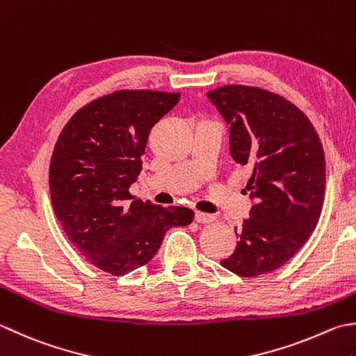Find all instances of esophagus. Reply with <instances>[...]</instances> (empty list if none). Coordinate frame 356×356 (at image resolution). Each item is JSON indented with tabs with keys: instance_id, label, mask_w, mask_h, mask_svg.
Segmentation results:
<instances>
[{
	"instance_id": "obj_1",
	"label": "esophagus",
	"mask_w": 356,
	"mask_h": 356,
	"mask_svg": "<svg viewBox=\"0 0 356 356\" xmlns=\"http://www.w3.org/2000/svg\"><path fill=\"white\" fill-rule=\"evenodd\" d=\"M194 219H196L197 224H211V222L216 220V216L208 214V213H202V211H196V214H194Z\"/></svg>"
}]
</instances>
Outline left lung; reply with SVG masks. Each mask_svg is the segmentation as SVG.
<instances>
[{
  "instance_id": "obj_1",
  "label": "left lung",
  "mask_w": 356,
  "mask_h": 356,
  "mask_svg": "<svg viewBox=\"0 0 356 356\" xmlns=\"http://www.w3.org/2000/svg\"><path fill=\"white\" fill-rule=\"evenodd\" d=\"M208 99L229 127V152L247 165L254 205L236 228L241 239L222 267L254 277L282 267L316 228L325 193V159L302 111L266 89L228 85Z\"/></svg>"
}]
</instances>
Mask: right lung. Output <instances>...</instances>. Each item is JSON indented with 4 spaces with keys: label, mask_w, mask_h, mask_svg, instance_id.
Here are the masks:
<instances>
[{
    "label": "right lung",
    "mask_w": 356,
    "mask_h": 356,
    "mask_svg": "<svg viewBox=\"0 0 356 356\" xmlns=\"http://www.w3.org/2000/svg\"><path fill=\"white\" fill-rule=\"evenodd\" d=\"M180 94L117 90L76 111L55 143L49 168L54 213L76 250L114 276L148 264L172 227L194 211L134 199L151 128Z\"/></svg>",
    "instance_id": "1"
}]
</instances>
